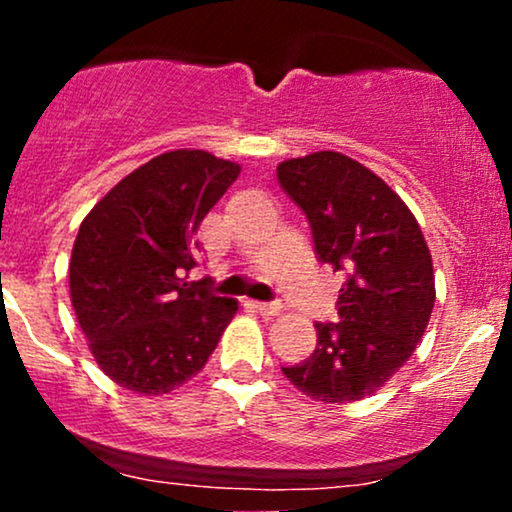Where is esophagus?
<instances>
[{"label":"esophagus","instance_id":"obj_1","mask_svg":"<svg viewBox=\"0 0 512 512\" xmlns=\"http://www.w3.org/2000/svg\"><path fill=\"white\" fill-rule=\"evenodd\" d=\"M257 313L264 315V317H274L281 313V303H255Z\"/></svg>","mask_w":512,"mask_h":512}]
</instances>
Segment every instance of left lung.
<instances>
[{
	"label": "left lung",
	"mask_w": 512,
	"mask_h": 512,
	"mask_svg": "<svg viewBox=\"0 0 512 512\" xmlns=\"http://www.w3.org/2000/svg\"><path fill=\"white\" fill-rule=\"evenodd\" d=\"M313 231L317 260L346 272L339 322H317L315 351L284 370L303 395L358 402L397 373L424 337L436 303L431 252L407 204L383 178L339 151L276 166Z\"/></svg>",
	"instance_id": "obj_1"
}]
</instances>
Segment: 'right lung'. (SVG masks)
I'll return each mask as SVG.
<instances>
[{
  "mask_svg": "<svg viewBox=\"0 0 512 512\" xmlns=\"http://www.w3.org/2000/svg\"><path fill=\"white\" fill-rule=\"evenodd\" d=\"M240 166L209 151L151 158L96 204L74 240L69 291L88 349L110 380L166 395L195 378L238 310L197 267L199 223Z\"/></svg>",
  "mask_w": 512,
  "mask_h": 512,
  "instance_id": "right-lung-1",
  "label": "right lung"
}]
</instances>
